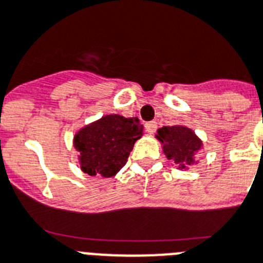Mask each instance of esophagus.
Returning <instances> with one entry per match:
<instances>
[{
    "label": "esophagus",
    "instance_id": "34e87169",
    "mask_svg": "<svg viewBox=\"0 0 263 263\" xmlns=\"http://www.w3.org/2000/svg\"><path fill=\"white\" fill-rule=\"evenodd\" d=\"M146 131L148 132V134H154V132L157 131V123L155 121H148V123H146Z\"/></svg>",
    "mask_w": 263,
    "mask_h": 263
}]
</instances>
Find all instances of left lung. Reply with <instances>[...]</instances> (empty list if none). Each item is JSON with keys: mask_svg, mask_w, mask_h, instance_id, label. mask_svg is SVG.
<instances>
[{"mask_svg": "<svg viewBox=\"0 0 263 263\" xmlns=\"http://www.w3.org/2000/svg\"><path fill=\"white\" fill-rule=\"evenodd\" d=\"M157 139L163 144L166 158L176 162L181 168H187L193 165L194 155L202 147V142L196 134L183 125L159 128Z\"/></svg>", "mask_w": 263, "mask_h": 263, "instance_id": "left-lung-1", "label": "left lung"}]
</instances>
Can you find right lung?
Here are the masks:
<instances>
[{"mask_svg": "<svg viewBox=\"0 0 263 263\" xmlns=\"http://www.w3.org/2000/svg\"><path fill=\"white\" fill-rule=\"evenodd\" d=\"M143 135L138 119L106 115L83 127L74 136L82 172L89 176L112 177L127 163L134 144Z\"/></svg>", "mask_w": 263, "mask_h": 263, "instance_id": "right-lung-1", "label": "right lung"}]
</instances>
